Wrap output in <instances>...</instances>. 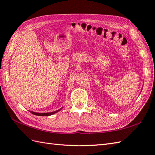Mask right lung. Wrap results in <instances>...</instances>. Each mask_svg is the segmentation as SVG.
<instances>
[{
	"label": "right lung",
	"instance_id": "1",
	"mask_svg": "<svg viewBox=\"0 0 155 155\" xmlns=\"http://www.w3.org/2000/svg\"><path fill=\"white\" fill-rule=\"evenodd\" d=\"M61 108H60V109H58V110H56V111L52 112V113H35V112H32V111H30V112L32 114H33L35 115H37V116H50V115L55 114L56 113H57V112H58L59 110H61Z\"/></svg>",
	"mask_w": 155,
	"mask_h": 155
}]
</instances>
